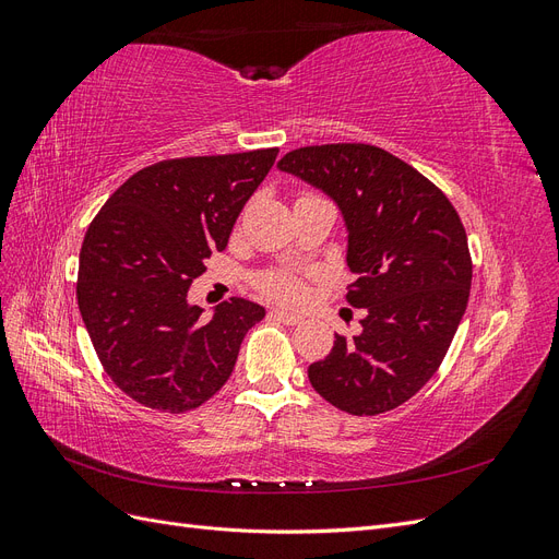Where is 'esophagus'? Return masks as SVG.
<instances>
[{"instance_id":"esophagus-1","label":"esophagus","mask_w":559,"mask_h":559,"mask_svg":"<svg viewBox=\"0 0 559 559\" xmlns=\"http://www.w3.org/2000/svg\"><path fill=\"white\" fill-rule=\"evenodd\" d=\"M270 317L273 319H277V321H282V324H289V326H298V324H302V319L300 314H294V312H286V310H270Z\"/></svg>"}]
</instances>
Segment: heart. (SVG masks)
I'll return each instance as SVG.
<instances>
[{
  "instance_id": "obj_1",
  "label": "heart",
  "mask_w": 559,
  "mask_h": 559,
  "mask_svg": "<svg viewBox=\"0 0 559 559\" xmlns=\"http://www.w3.org/2000/svg\"><path fill=\"white\" fill-rule=\"evenodd\" d=\"M261 292L284 302H300L306 298V284L292 273H270L259 280Z\"/></svg>"
}]
</instances>
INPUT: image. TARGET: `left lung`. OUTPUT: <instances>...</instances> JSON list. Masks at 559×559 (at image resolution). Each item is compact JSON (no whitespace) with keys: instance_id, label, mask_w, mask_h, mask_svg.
Listing matches in <instances>:
<instances>
[{"instance_id":"left-lung-1","label":"left lung","mask_w":559,"mask_h":559,"mask_svg":"<svg viewBox=\"0 0 559 559\" xmlns=\"http://www.w3.org/2000/svg\"><path fill=\"white\" fill-rule=\"evenodd\" d=\"M277 167L329 195L347 230V302L361 333L335 335L308 368L314 392L349 415L396 408L429 382L466 312L471 257L450 200L370 144L289 151Z\"/></svg>"}]
</instances>
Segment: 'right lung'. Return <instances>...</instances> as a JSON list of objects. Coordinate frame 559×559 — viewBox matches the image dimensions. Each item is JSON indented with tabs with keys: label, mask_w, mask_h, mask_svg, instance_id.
<instances>
[{
	"label": "right lung",
	"mask_w": 559,
	"mask_h": 559,
	"mask_svg": "<svg viewBox=\"0 0 559 559\" xmlns=\"http://www.w3.org/2000/svg\"><path fill=\"white\" fill-rule=\"evenodd\" d=\"M280 148L173 158L134 173L93 218L76 300L107 376L146 408L186 413L230 378L265 308L230 298L202 319L191 282L228 245Z\"/></svg>",
	"instance_id": "add662e5"
}]
</instances>
